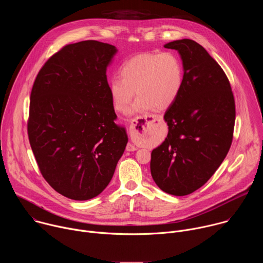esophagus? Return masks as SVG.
<instances>
[{
  "label": "esophagus",
  "mask_w": 263,
  "mask_h": 263,
  "mask_svg": "<svg viewBox=\"0 0 263 263\" xmlns=\"http://www.w3.org/2000/svg\"><path fill=\"white\" fill-rule=\"evenodd\" d=\"M160 121H161V117L159 116H141V117L134 118L130 124V133L133 136L141 135L144 130V124L160 122ZM126 149L128 152H133V151H136L137 147L132 143H128L126 146Z\"/></svg>",
  "instance_id": "obj_1"
}]
</instances>
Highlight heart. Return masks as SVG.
I'll use <instances>...</instances> for the list:
<instances>
[{"label":"heart","instance_id":"obj_1","mask_svg":"<svg viewBox=\"0 0 263 263\" xmlns=\"http://www.w3.org/2000/svg\"><path fill=\"white\" fill-rule=\"evenodd\" d=\"M120 78L110 81L109 91L117 111L127 114L135 96L134 112L171 107L181 93L184 67L174 53H143L127 60L120 69Z\"/></svg>","mask_w":263,"mask_h":263}]
</instances>
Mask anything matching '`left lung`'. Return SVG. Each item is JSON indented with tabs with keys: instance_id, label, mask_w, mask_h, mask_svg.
Wrapping results in <instances>:
<instances>
[{
	"instance_id": "8db88e82",
	"label": "left lung",
	"mask_w": 263,
	"mask_h": 263,
	"mask_svg": "<svg viewBox=\"0 0 263 263\" xmlns=\"http://www.w3.org/2000/svg\"><path fill=\"white\" fill-rule=\"evenodd\" d=\"M164 48L179 52L184 82L164 115L168 133L152 151L151 174L164 193L186 196L202 187L227 156L235 101L226 73L201 45L185 39Z\"/></svg>"
}]
</instances>
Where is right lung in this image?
Masks as SVG:
<instances>
[{
  "label": "right lung",
  "mask_w": 263,
  "mask_h": 263,
  "mask_svg": "<svg viewBox=\"0 0 263 263\" xmlns=\"http://www.w3.org/2000/svg\"><path fill=\"white\" fill-rule=\"evenodd\" d=\"M115 46L84 41L54 54L34 81L28 136L37 165L60 195L85 201L100 195L128 142L115 121L106 70Z\"/></svg>",
  "instance_id": "obj_1"
}]
</instances>
